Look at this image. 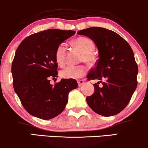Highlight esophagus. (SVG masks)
Listing matches in <instances>:
<instances>
[{"label": "esophagus", "mask_w": 148, "mask_h": 148, "mask_svg": "<svg viewBox=\"0 0 148 148\" xmlns=\"http://www.w3.org/2000/svg\"><path fill=\"white\" fill-rule=\"evenodd\" d=\"M77 82H78V85H79V86H82L83 84H84V80H79Z\"/></svg>", "instance_id": "1"}]
</instances>
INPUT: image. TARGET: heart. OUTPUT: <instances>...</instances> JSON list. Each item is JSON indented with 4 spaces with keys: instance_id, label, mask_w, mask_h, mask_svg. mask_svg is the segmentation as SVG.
<instances>
[{
    "instance_id": "obj_1",
    "label": "heart",
    "mask_w": 148,
    "mask_h": 148,
    "mask_svg": "<svg viewBox=\"0 0 148 148\" xmlns=\"http://www.w3.org/2000/svg\"><path fill=\"white\" fill-rule=\"evenodd\" d=\"M73 44L82 51L81 60L91 63L94 61L93 52L95 45L91 40L86 37H79L73 40ZM66 48L64 43H61L57 47L55 53V59L60 66L64 65L66 62ZM87 69L84 65H69L64 67L60 71V76L64 79H79L84 77Z\"/></svg>"
}]
</instances>
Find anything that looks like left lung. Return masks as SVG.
<instances>
[{
	"label": "left lung",
	"mask_w": 148,
	"mask_h": 148,
	"mask_svg": "<svg viewBox=\"0 0 148 148\" xmlns=\"http://www.w3.org/2000/svg\"><path fill=\"white\" fill-rule=\"evenodd\" d=\"M77 34L91 38L99 53L96 65L87 75L88 80H98L93 84L94 93L86 97L88 105L102 116L117 114L127 106L137 87L138 67L134 52L121 36L103 27H90Z\"/></svg>",
	"instance_id": "8db88e82"
}]
</instances>
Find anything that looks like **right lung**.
I'll return each mask as SVG.
<instances>
[{
    "label": "right lung",
    "instance_id": "right-lung-1",
    "mask_svg": "<svg viewBox=\"0 0 148 148\" xmlns=\"http://www.w3.org/2000/svg\"><path fill=\"white\" fill-rule=\"evenodd\" d=\"M75 33L55 29L42 31L24 38L17 48L12 63L14 90L32 116L45 120L56 117L65 108L69 92L78 87L77 81L70 79L50 84V79L58 77L57 47Z\"/></svg>",
    "mask_w": 148,
    "mask_h": 148
}]
</instances>
